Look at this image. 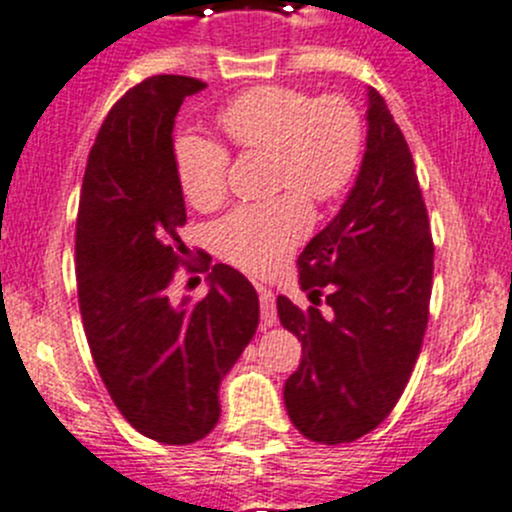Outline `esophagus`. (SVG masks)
<instances>
[{
    "label": "esophagus",
    "instance_id": "esophagus-1",
    "mask_svg": "<svg viewBox=\"0 0 512 512\" xmlns=\"http://www.w3.org/2000/svg\"><path fill=\"white\" fill-rule=\"evenodd\" d=\"M258 301H261V321L263 326H276L278 313H276V296L268 288L258 286Z\"/></svg>",
    "mask_w": 512,
    "mask_h": 512
}]
</instances>
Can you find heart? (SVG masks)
Instances as JSON below:
<instances>
[{
	"label": "heart",
	"mask_w": 512,
	"mask_h": 512,
	"mask_svg": "<svg viewBox=\"0 0 512 512\" xmlns=\"http://www.w3.org/2000/svg\"><path fill=\"white\" fill-rule=\"evenodd\" d=\"M219 129L244 151L271 154V189L256 204L236 206L211 226V246L246 273H273L311 229L313 201H336L353 184L363 156V124L341 96L288 86H256L221 106ZM174 166L186 201L201 211L226 199L229 151L199 134L174 141Z\"/></svg>",
	"instance_id": "heart-1"
}]
</instances>
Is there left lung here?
I'll list each match as a JSON object with an SVG mask.
<instances>
[{
  "label": "left lung",
  "instance_id": "left-lung-1",
  "mask_svg": "<svg viewBox=\"0 0 512 512\" xmlns=\"http://www.w3.org/2000/svg\"><path fill=\"white\" fill-rule=\"evenodd\" d=\"M366 154L341 211L298 256L306 311L278 296L301 366L283 386L291 423L316 443H351L381 426L421 353L433 239L416 166L386 101L368 89ZM327 298L323 317L317 303Z\"/></svg>",
  "mask_w": 512,
  "mask_h": 512
}]
</instances>
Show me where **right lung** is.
<instances>
[{"label":"right lung","instance_id":"1","mask_svg":"<svg viewBox=\"0 0 512 512\" xmlns=\"http://www.w3.org/2000/svg\"><path fill=\"white\" fill-rule=\"evenodd\" d=\"M201 89L161 74L116 101L89 151L77 219L79 311L101 381L131 426L169 445L214 430L221 381L258 326L256 288L226 263L199 303L169 298L186 221L171 134Z\"/></svg>","mask_w":512,"mask_h":512}]
</instances>
